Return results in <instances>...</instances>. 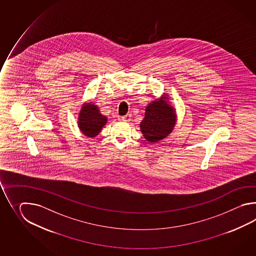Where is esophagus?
<instances>
[{
    "mask_svg": "<svg viewBox=\"0 0 256 256\" xmlns=\"http://www.w3.org/2000/svg\"><path fill=\"white\" fill-rule=\"evenodd\" d=\"M122 120H124V122H130V115L127 114L126 115V116H122Z\"/></svg>",
    "mask_w": 256,
    "mask_h": 256,
    "instance_id": "obj_1",
    "label": "esophagus"
}]
</instances>
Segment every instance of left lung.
I'll use <instances>...</instances> for the list:
<instances>
[{"label":"left lung","instance_id":"1","mask_svg":"<svg viewBox=\"0 0 256 256\" xmlns=\"http://www.w3.org/2000/svg\"><path fill=\"white\" fill-rule=\"evenodd\" d=\"M168 100V97L164 94L163 97L148 104L146 109V115L140 124V129L148 142L160 141L174 129L176 115Z\"/></svg>","mask_w":256,"mask_h":256}]
</instances>
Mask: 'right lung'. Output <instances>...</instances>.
Segmentation results:
<instances>
[{
  "mask_svg": "<svg viewBox=\"0 0 256 256\" xmlns=\"http://www.w3.org/2000/svg\"><path fill=\"white\" fill-rule=\"evenodd\" d=\"M78 120V126L83 134L88 137H95L106 124L107 117L100 112L97 105L88 102L83 104Z\"/></svg>",
  "mask_w": 256,
  "mask_h": 256,
  "instance_id": "1",
  "label": "right lung"
}]
</instances>
